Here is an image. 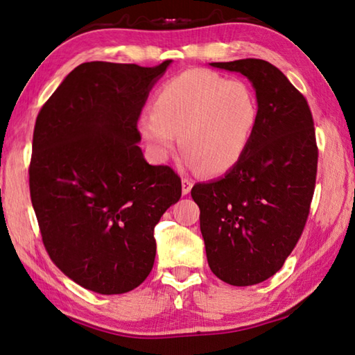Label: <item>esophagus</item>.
<instances>
[{"instance_id": "1", "label": "esophagus", "mask_w": 355, "mask_h": 355, "mask_svg": "<svg viewBox=\"0 0 355 355\" xmlns=\"http://www.w3.org/2000/svg\"><path fill=\"white\" fill-rule=\"evenodd\" d=\"M192 186H193V183L191 182L189 178H183L182 180V192H183V195H189Z\"/></svg>"}]
</instances>
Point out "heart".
I'll list each match as a JSON object with an SVG mask.
<instances>
[{
  "label": "heart",
  "instance_id": "1",
  "mask_svg": "<svg viewBox=\"0 0 355 355\" xmlns=\"http://www.w3.org/2000/svg\"><path fill=\"white\" fill-rule=\"evenodd\" d=\"M258 116V102L245 82L195 69L158 88L153 112H143L137 128L155 162L169 160L180 135L183 166L221 175L244 157Z\"/></svg>",
  "mask_w": 355,
  "mask_h": 355
}]
</instances>
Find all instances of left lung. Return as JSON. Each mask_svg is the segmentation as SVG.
Masks as SVG:
<instances>
[{"instance_id":"left-lung-1","label":"left lung","mask_w":355,"mask_h":355,"mask_svg":"<svg viewBox=\"0 0 355 355\" xmlns=\"http://www.w3.org/2000/svg\"><path fill=\"white\" fill-rule=\"evenodd\" d=\"M209 65L245 76L259 108L241 162L191 192L210 270L230 285L248 286L276 275L302 235L318 172L314 123L305 97L270 62Z\"/></svg>"}]
</instances>
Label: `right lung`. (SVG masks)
Returning a JSON list of instances; mask_svg holds the SVG:
<instances>
[{
    "label": "right lung",
    "instance_id": "1",
    "mask_svg": "<svg viewBox=\"0 0 355 355\" xmlns=\"http://www.w3.org/2000/svg\"><path fill=\"white\" fill-rule=\"evenodd\" d=\"M172 61L85 62L36 119L30 197L51 261L99 294L128 293L155 259L154 227L182 197V180L143 157L137 120Z\"/></svg>",
    "mask_w": 355,
    "mask_h": 355
}]
</instances>
